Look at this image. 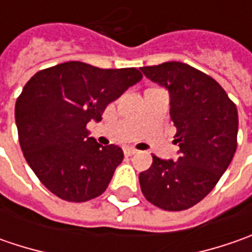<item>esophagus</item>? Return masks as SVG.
Here are the masks:
<instances>
[{
  "label": "esophagus",
  "mask_w": 252,
  "mask_h": 252,
  "mask_svg": "<svg viewBox=\"0 0 252 252\" xmlns=\"http://www.w3.org/2000/svg\"><path fill=\"white\" fill-rule=\"evenodd\" d=\"M136 153H137V150L133 149V147H126V149H125V156H127V157H130V156L136 154Z\"/></svg>",
  "instance_id": "obj_1"
}]
</instances>
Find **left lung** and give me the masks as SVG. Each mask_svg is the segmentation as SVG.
I'll use <instances>...</instances> for the list:
<instances>
[{
	"mask_svg": "<svg viewBox=\"0 0 252 252\" xmlns=\"http://www.w3.org/2000/svg\"><path fill=\"white\" fill-rule=\"evenodd\" d=\"M169 94V116L177 127V161L153 156L140 172V188L157 208L177 212L196 205L224 174L237 149L238 113L218 81L179 62L141 67Z\"/></svg>",
	"mask_w": 252,
	"mask_h": 252,
	"instance_id": "left-lung-1",
	"label": "left lung"
}]
</instances>
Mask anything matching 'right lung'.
Segmentation results:
<instances>
[{"label": "right lung", "instance_id": "right-lung-1", "mask_svg": "<svg viewBox=\"0 0 252 252\" xmlns=\"http://www.w3.org/2000/svg\"><path fill=\"white\" fill-rule=\"evenodd\" d=\"M143 74L136 68H99L67 62L36 73L15 105L21 149L46 188L68 202H87L105 192L123 160L119 146H101L87 123Z\"/></svg>", "mask_w": 252, "mask_h": 252}]
</instances>
